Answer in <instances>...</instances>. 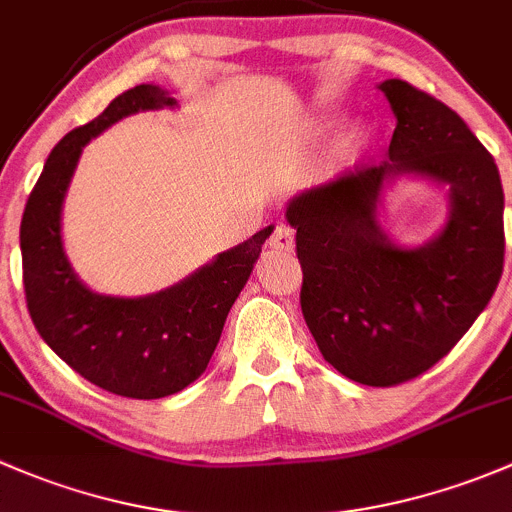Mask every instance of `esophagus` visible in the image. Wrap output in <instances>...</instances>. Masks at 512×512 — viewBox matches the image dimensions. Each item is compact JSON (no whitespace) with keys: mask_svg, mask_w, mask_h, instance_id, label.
I'll return each mask as SVG.
<instances>
[{"mask_svg":"<svg viewBox=\"0 0 512 512\" xmlns=\"http://www.w3.org/2000/svg\"><path fill=\"white\" fill-rule=\"evenodd\" d=\"M293 244H295V234L288 224H278L276 229H273L271 239H268V246L276 251H293Z\"/></svg>","mask_w":512,"mask_h":512,"instance_id":"esophagus-1","label":"esophagus"}]
</instances>
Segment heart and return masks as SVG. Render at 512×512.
I'll use <instances>...</instances> for the list:
<instances>
[{
  "mask_svg": "<svg viewBox=\"0 0 512 512\" xmlns=\"http://www.w3.org/2000/svg\"><path fill=\"white\" fill-rule=\"evenodd\" d=\"M362 138H365V130H362L360 125H355V128H352V130H347V135H345V145H347V147L360 145Z\"/></svg>",
  "mask_w": 512,
  "mask_h": 512,
  "instance_id": "heart-1",
  "label": "heart"
}]
</instances>
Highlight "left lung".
<instances>
[{"label":"left lung","mask_w":512,"mask_h":512,"mask_svg":"<svg viewBox=\"0 0 512 512\" xmlns=\"http://www.w3.org/2000/svg\"><path fill=\"white\" fill-rule=\"evenodd\" d=\"M397 118L387 160L345 172L288 202L303 268L300 308L325 362L352 382L394 387L419 377L466 335L503 273V184L491 152L441 100L389 78ZM397 176L450 197L445 229L402 247L378 224Z\"/></svg>","instance_id":"8db88e82"}]
</instances>
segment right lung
<instances>
[{
  "instance_id": "add662e5",
  "label": "right lung",
  "mask_w": 512,
  "mask_h": 512,
  "mask_svg": "<svg viewBox=\"0 0 512 512\" xmlns=\"http://www.w3.org/2000/svg\"><path fill=\"white\" fill-rule=\"evenodd\" d=\"M175 105L165 88L142 83L71 130L51 150L19 229L26 305L39 335L88 382L130 399L170 397L207 370L226 315L273 231H256L172 288L140 298L96 293L73 273L61 212L83 147L128 115Z\"/></svg>"
}]
</instances>
